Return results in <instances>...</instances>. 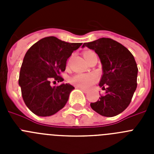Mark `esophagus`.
Wrapping results in <instances>:
<instances>
[{
    "instance_id": "esophagus-1",
    "label": "esophagus",
    "mask_w": 154,
    "mask_h": 154,
    "mask_svg": "<svg viewBox=\"0 0 154 154\" xmlns=\"http://www.w3.org/2000/svg\"><path fill=\"white\" fill-rule=\"evenodd\" d=\"M76 88H79V89H81V90L84 93H87V92H88V90H87V89H83V88H80V87H78V86L76 87Z\"/></svg>"
}]
</instances>
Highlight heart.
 <instances>
[{
    "label": "heart",
    "instance_id": "obj_1",
    "mask_svg": "<svg viewBox=\"0 0 154 154\" xmlns=\"http://www.w3.org/2000/svg\"><path fill=\"white\" fill-rule=\"evenodd\" d=\"M91 53H92V51L85 52L84 54L85 58L88 55H90ZM99 77L96 73H77L69 79V82L75 86L83 88V89H88L97 81Z\"/></svg>",
    "mask_w": 154,
    "mask_h": 154
}]
</instances>
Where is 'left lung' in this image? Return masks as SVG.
I'll list each match as a JSON object with an SVG mask.
<instances>
[{"mask_svg": "<svg viewBox=\"0 0 154 154\" xmlns=\"http://www.w3.org/2000/svg\"><path fill=\"white\" fill-rule=\"evenodd\" d=\"M99 55L103 68L99 86L106 91L91 108L97 113L112 117L130 105L137 86L138 68L134 57L125 46L111 38H102L84 43Z\"/></svg>", "mask_w": 154, "mask_h": 154, "instance_id": "8db88e82", "label": "left lung"}]
</instances>
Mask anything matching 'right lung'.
<instances>
[{
    "label": "right lung",
    "instance_id": "right-lung-1",
    "mask_svg": "<svg viewBox=\"0 0 154 154\" xmlns=\"http://www.w3.org/2000/svg\"><path fill=\"white\" fill-rule=\"evenodd\" d=\"M82 43H69L54 36L46 37L30 48L24 55L18 84L28 109L39 116L54 115L65 106L74 87L70 84L50 85L63 81L67 59ZM55 82V81H54Z\"/></svg>",
    "mask_w": 154,
    "mask_h": 154
}]
</instances>
